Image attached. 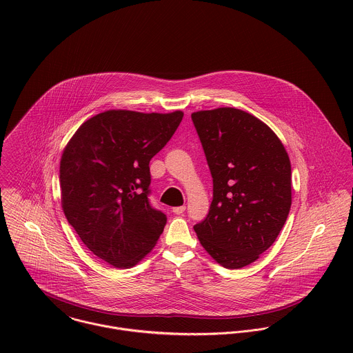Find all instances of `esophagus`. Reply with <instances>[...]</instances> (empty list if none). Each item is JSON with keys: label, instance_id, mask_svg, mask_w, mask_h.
Instances as JSON below:
<instances>
[{"label": "esophagus", "instance_id": "esophagus-1", "mask_svg": "<svg viewBox=\"0 0 353 353\" xmlns=\"http://www.w3.org/2000/svg\"><path fill=\"white\" fill-rule=\"evenodd\" d=\"M185 209H186L185 205H182V206H175V208H172V212H174L175 214H182V213L185 212Z\"/></svg>", "mask_w": 353, "mask_h": 353}]
</instances>
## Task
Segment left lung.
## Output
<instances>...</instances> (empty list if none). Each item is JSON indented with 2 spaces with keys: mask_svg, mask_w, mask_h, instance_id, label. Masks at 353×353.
Listing matches in <instances>:
<instances>
[{
  "mask_svg": "<svg viewBox=\"0 0 353 353\" xmlns=\"http://www.w3.org/2000/svg\"><path fill=\"white\" fill-rule=\"evenodd\" d=\"M213 179L202 248L227 269L250 265L279 236L291 209V163L279 137L238 108L192 114Z\"/></svg>",
  "mask_w": 353,
  "mask_h": 353,
  "instance_id": "obj_1",
  "label": "left lung"
}]
</instances>
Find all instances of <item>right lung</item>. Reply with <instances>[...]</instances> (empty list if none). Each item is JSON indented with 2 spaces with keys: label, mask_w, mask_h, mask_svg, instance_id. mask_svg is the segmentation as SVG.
<instances>
[{
  "label": "right lung",
  "mask_w": 353,
  "mask_h": 353,
  "mask_svg": "<svg viewBox=\"0 0 353 353\" xmlns=\"http://www.w3.org/2000/svg\"><path fill=\"white\" fill-rule=\"evenodd\" d=\"M182 111H104L84 122L59 165L62 209L83 243L115 268H132L156 245L167 216L152 206V157Z\"/></svg>",
  "instance_id": "1"
}]
</instances>
